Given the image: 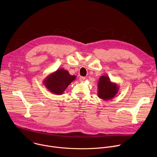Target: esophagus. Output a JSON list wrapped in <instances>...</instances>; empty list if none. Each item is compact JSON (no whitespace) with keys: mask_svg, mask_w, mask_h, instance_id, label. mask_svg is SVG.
I'll list each match as a JSON object with an SVG mask.
<instances>
[{"mask_svg":"<svg viewBox=\"0 0 157 157\" xmlns=\"http://www.w3.org/2000/svg\"><path fill=\"white\" fill-rule=\"evenodd\" d=\"M84 80H85V77L81 76V77L79 78V81H80L81 82H82V81H84Z\"/></svg>","mask_w":157,"mask_h":157,"instance_id":"1","label":"esophagus"}]
</instances>
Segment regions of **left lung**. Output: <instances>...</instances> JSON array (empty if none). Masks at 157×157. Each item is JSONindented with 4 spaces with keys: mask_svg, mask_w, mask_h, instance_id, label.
Masks as SVG:
<instances>
[{
    "mask_svg": "<svg viewBox=\"0 0 157 157\" xmlns=\"http://www.w3.org/2000/svg\"><path fill=\"white\" fill-rule=\"evenodd\" d=\"M98 96L104 100H111L117 94L119 87L117 83L111 82L108 76H101L98 83Z\"/></svg>",
    "mask_w": 157,
    "mask_h": 157,
    "instance_id": "left-lung-1",
    "label": "left lung"
}]
</instances>
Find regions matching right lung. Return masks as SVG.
I'll list each match as a JSON object with an SVG mask.
<instances>
[{
  "mask_svg": "<svg viewBox=\"0 0 157 157\" xmlns=\"http://www.w3.org/2000/svg\"><path fill=\"white\" fill-rule=\"evenodd\" d=\"M76 76L71 75L69 72L64 69H58L50 74L43 80V84L52 93L56 95H61Z\"/></svg>",
  "mask_w": 157,
  "mask_h": 157,
  "instance_id": "obj_1",
  "label": "right lung"
}]
</instances>
